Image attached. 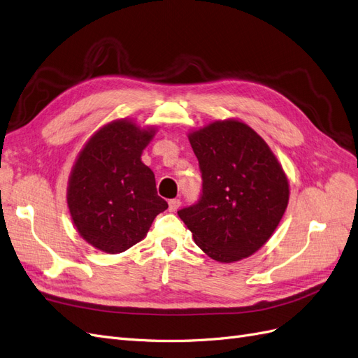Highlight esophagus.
<instances>
[{"mask_svg": "<svg viewBox=\"0 0 358 358\" xmlns=\"http://www.w3.org/2000/svg\"><path fill=\"white\" fill-rule=\"evenodd\" d=\"M180 205H181L180 199H171L169 201V211L171 213H176L180 208Z\"/></svg>", "mask_w": 358, "mask_h": 358, "instance_id": "esophagus-1", "label": "esophagus"}]
</instances>
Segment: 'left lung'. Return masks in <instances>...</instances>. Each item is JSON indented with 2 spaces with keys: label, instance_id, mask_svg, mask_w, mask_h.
Masks as SVG:
<instances>
[{
  "label": "left lung",
  "instance_id": "8db88e82",
  "mask_svg": "<svg viewBox=\"0 0 358 358\" xmlns=\"http://www.w3.org/2000/svg\"><path fill=\"white\" fill-rule=\"evenodd\" d=\"M202 171L201 201L178 211L206 256L234 263L259 251L290 198L285 172L266 141L238 119L189 132Z\"/></svg>",
  "mask_w": 358,
  "mask_h": 358
}]
</instances>
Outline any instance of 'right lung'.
Segmentation results:
<instances>
[{
  "label": "right lung",
  "mask_w": 358,
  "mask_h": 358,
  "mask_svg": "<svg viewBox=\"0 0 358 358\" xmlns=\"http://www.w3.org/2000/svg\"><path fill=\"white\" fill-rule=\"evenodd\" d=\"M156 126L117 119L92 135L76 157L66 187L71 220L87 244L117 255L143 241L168 208L156 192L153 171L143 164Z\"/></svg>",
  "instance_id": "add662e5"
}]
</instances>
